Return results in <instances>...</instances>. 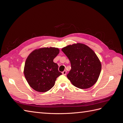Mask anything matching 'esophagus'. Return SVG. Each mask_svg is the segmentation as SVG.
I'll return each mask as SVG.
<instances>
[{
    "mask_svg": "<svg viewBox=\"0 0 123 123\" xmlns=\"http://www.w3.org/2000/svg\"><path fill=\"white\" fill-rule=\"evenodd\" d=\"M66 73H67V71H66V70H65L63 72H62V74H63V75H66Z\"/></svg>",
    "mask_w": 123,
    "mask_h": 123,
    "instance_id": "1",
    "label": "esophagus"
}]
</instances>
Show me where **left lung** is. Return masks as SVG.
<instances>
[{"label":"left lung","mask_w":123,"mask_h":123,"mask_svg":"<svg viewBox=\"0 0 123 123\" xmlns=\"http://www.w3.org/2000/svg\"><path fill=\"white\" fill-rule=\"evenodd\" d=\"M62 51L69 58L71 69L67 77L74 86L81 89L90 88L97 81L102 65L91 48L77 43L63 48Z\"/></svg>","instance_id":"obj_1"}]
</instances>
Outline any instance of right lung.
I'll use <instances>...</instances> for the list:
<instances>
[{"mask_svg": "<svg viewBox=\"0 0 123 123\" xmlns=\"http://www.w3.org/2000/svg\"><path fill=\"white\" fill-rule=\"evenodd\" d=\"M56 48H43L35 50L25 62L24 74L28 84L34 90L44 92L52 88L57 78L62 73L53 59L59 54Z\"/></svg>", "mask_w": 123, "mask_h": 123, "instance_id": "obj_1", "label": "right lung"}]
</instances>
